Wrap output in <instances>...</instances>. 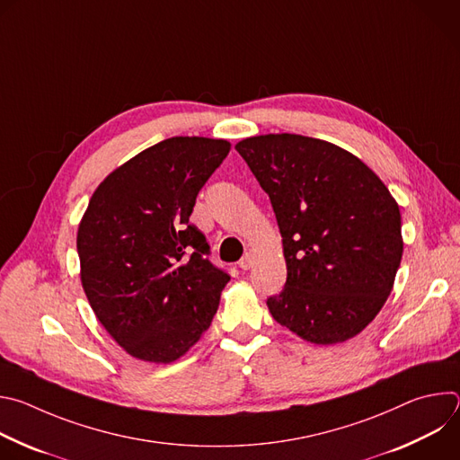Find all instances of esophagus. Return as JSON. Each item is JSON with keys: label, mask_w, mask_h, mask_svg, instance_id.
<instances>
[{"label": "esophagus", "mask_w": 460, "mask_h": 460, "mask_svg": "<svg viewBox=\"0 0 460 460\" xmlns=\"http://www.w3.org/2000/svg\"><path fill=\"white\" fill-rule=\"evenodd\" d=\"M252 261H254L252 252H245V254L240 258V261H238V268L243 270V271H247V270L252 266Z\"/></svg>", "instance_id": "esophagus-1"}]
</instances>
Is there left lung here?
Wrapping results in <instances>:
<instances>
[{"label": "left lung", "instance_id": "obj_1", "mask_svg": "<svg viewBox=\"0 0 460 460\" xmlns=\"http://www.w3.org/2000/svg\"><path fill=\"white\" fill-rule=\"evenodd\" d=\"M234 149L270 194L282 234L288 280L268 298L273 318L318 346L357 337L385 304L404 251L389 189L323 140L261 135Z\"/></svg>", "mask_w": 460, "mask_h": 460}]
</instances>
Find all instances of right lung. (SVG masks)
Wrapping results in <instances>:
<instances>
[{
  "instance_id": "right-lung-1",
  "label": "right lung",
  "mask_w": 460,
  "mask_h": 460,
  "mask_svg": "<svg viewBox=\"0 0 460 460\" xmlns=\"http://www.w3.org/2000/svg\"><path fill=\"white\" fill-rule=\"evenodd\" d=\"M227 140L167 138L114 169L78 226L80 279L105 332L125 353L171 364L209 330L229 275L206 258L189 224Z\"/></svg>"
}]
</instances>
